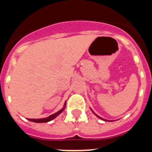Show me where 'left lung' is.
I'll return each mask as SVG.
<instances>
[{
  "mask_svg": "<svg viewBox=\"0 0 152 152\" xmlns=\"http://www.w3.org/2000/svg\"><path fill=\"white\" fill-rule=\"evenodd\" d=\"M92 112H93V111H92ZM94 113V112H93ZM95 114V113H94ZM95 115H96V114H95ZM96 115V116H97L98 117V118H101V119H103V118H101V117H99V116H98V115ZM103 120H104V121H107V120H105V119H103Z\"/></svg>",
  "mask_w": 152,
  "mask_h": 152,
  "instance_id": "8db88e82",
  "label": "left lung"
}]
</instances>
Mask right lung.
<instances>
[{
  "label": "right lung",
  "instance_id": "add662e5",
  "mask_svg": "<svg viewBox=\"0 0 152 152\" xmlns=\"http://www.w3.org/2000/svg\"><path fill=\"white\" fill-rule=\"evenodd\" d=\"M65 105H66V102L64 104V107H63V108L61 109V110H60L59 111H58L57 113H56L53 114V115H50V116L47 117V118H38V119H36V118H28V119L29 120V121H33V122H37V123H42V122H48V121H51V120L54 119L56 117H57L58 115H59L60 113H61L62 112H63L64 110L65 109Z\"/></svg>",
  "mask_w": 152,
  "mask_h": 152
}]
</instances>
